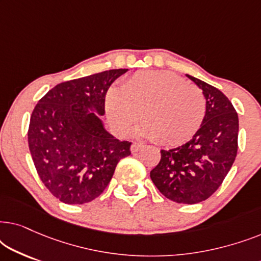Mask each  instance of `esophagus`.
<instances>
[{
    "label": "esophagus",
    "mask_w": 261,
    "mask_h": 261,
    "mask_svg": "<svg viewBox=\"0 0 261 261\" xmlns=\"http://www.w3.org/2000/svg\"><path fill=\"white\" fill-rule=\"evenodd\" d=\"M144 147H145L144 144H139V142H133V144H132V146H130V151H132V153H137V152H139V151H140V149H142Z\"/></svg>",
    "instance_id": "obj_1"
}]
</instances>
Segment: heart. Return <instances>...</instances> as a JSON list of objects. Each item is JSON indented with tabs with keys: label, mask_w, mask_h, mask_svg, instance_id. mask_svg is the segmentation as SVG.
I'll return each instance as SVG.
<instances>
[{
	"label": "heart",
	"mask_w": 261,
	"mask_h": 261,
	"mask_svg": "<svg viewBox=\"0 0 261 261\" xmlns=\"http://www.w3.org/2000/svg\"><path fill=\"white\" fill-rule=\"evenodd\" d=\"M106 109L120 133H127L140 114L142 134L162 144L179 145L201 127L205 97L201 89L172 72L144 71L128 78L121 91L110 89Z\"/></svg>",
	"instance_id": "b5f03b06"
}]
</instances>
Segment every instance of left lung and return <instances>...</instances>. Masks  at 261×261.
I'll use <instances>...</instances> for the list:
<instances>
[{"instance_id": "8db88e82", "label": "left lung", "mask_w": 261, "mask_h": 261, "mask_svg": "<svg viewBox=\"0 0 261 261\" xmlns=\"http://www.w3.org/2000/svg\"><path fill=\"white\" fill-rule=\"evenodd\" d=\"M187 76L204 95V119L190 141L160 151L162 158L149 176L166 198L196 204L220 188L233 165L238 153L239 117L231 102L219 89Z\"/></svg>"}]
</instances>
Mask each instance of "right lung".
<instances>
[{
  "label": "right lung",
  "mask_w": 261,
  "mask_h": 261,
  "mask_svg": "<svg viewBox=\"0 0 261 261\" xmlns=\"http://www.w3.org/2000/svg\"><path fill=\"white\" fill-rule=\"evenodd\" d=\"M127 69L63 82L39 99L31 115L28 146L49 192L66 204L94 201L112 180L117 163L130 154L129 141L105 129L106 95Z\"/></svg>",
  "instance_id": "right-lung-1"
}]
</instances>
